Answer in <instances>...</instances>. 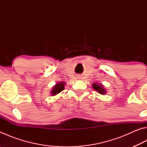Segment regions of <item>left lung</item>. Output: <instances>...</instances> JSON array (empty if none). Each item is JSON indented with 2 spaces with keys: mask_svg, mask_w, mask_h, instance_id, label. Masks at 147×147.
Returning a JSON list of instances; mask_svg holds the SVG:
<instances>
[{
  "mask_svg": "<svg viewBox=\"0 0 147 147\" xmlns=\"http://www.w3.org/2000/svg\"><path fill=\"white\" fill-rule=\"evenodd\" d=\"M92 86H93V89L94 90H95L99 94H105L107 93L105 88H104V86H103V84H102V83H93L92 84Z\"/></svg>",
  "mask_w": 147,
  "mask_h": 147,
  "instance_id": "left-lung-1",
  "label": "left lung"
}]
</instances>
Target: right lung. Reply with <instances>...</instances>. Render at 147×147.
<instances>
[{
	"instance_id": "add662e5",
	"label": "right lung",
	"mask_w": 147,
	"mask_h": 147,
	"mask_svg": "<svg viewBox=\"0 0 147 147\" xmlns=\"http://www.w3.org/2000/svg\"><path fill=\"white\" fill-rule=\"evenodd\" d=\"M65 85V82H59L56 84L51 91V95L54 96L60 93L64 89Z\"/></svg>"
}]
</instances>
